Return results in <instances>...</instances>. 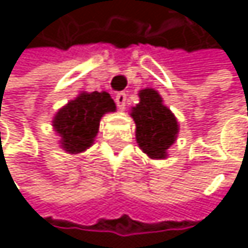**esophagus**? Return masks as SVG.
I'll return each mask as SVG.
<instances>
[{
	"mask_svg": "<svg viewBox=\"0 0 248 248\" xmlns=\"http://www.w3.org/2000/svg\"><path fill=\"white\" fill-rule=\"evenodd\" d=\"M126 98H128V95H126L125 92H119V93H116V104H117V107H119L120 110L125 108V106H126Z\"/></svg>",
	"mask_w": 248,
	"mask_h": 248,
	"instance_id": "obj_1",
	"label": "esophagus"
}]
</instances>
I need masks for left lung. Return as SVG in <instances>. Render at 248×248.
<instances>
[{
    "label": "left lung",
    "instance_id": "1",
    "mask_svg": "<svg viewBox=\"0 0 248 248\" xmlns=\"http://www.w3.org/2000/svg\"><path fill=\"white\" fill-rule=\"evenodd\" d=\"M131 116L137 126V142L152 159L167 157V150L177 138L178 125L174 114L162 104L160 95L153 89L140 92V104Z\"/></svg>",
    "mask_w": 248,
    "mask_h": 248
}]
</instances>
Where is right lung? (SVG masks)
<instances>
[{
    "label": "right lung",
    "mask_w": 248,
    "mask_h": 248,
    "mask_svg": "<svg viewBox=\"0 0 248 248\" xmlns=\"http://www.w3.org/2000/svg\"><path fill=\"white\" fill-rule=\"evenodd\" d=\"M114 110V101L107 92L80 93L61 108L53 119L55 131L62 138V149L70 153L86 150L98 134L102 114Z\"/></svg>",
    "instance_id": "add662e5"
}]
</instances>
